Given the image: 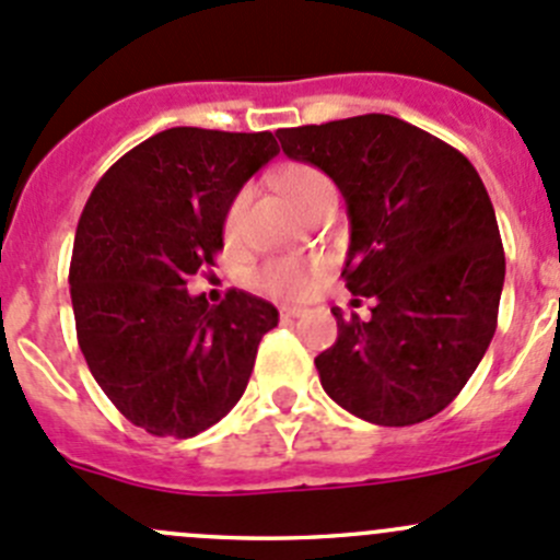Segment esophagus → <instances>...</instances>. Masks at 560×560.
Returning a JSON list of instances; mask_svg holds the SVG:
<instances>
[{
    "label": "esophagus",
    "mask_w": 560,
    "mask_h": 560,
    "mask_svg": "<svg viewBox=\"0 0 560 560\" xmlns=\"http://www.w3.org/2000/svg\"><path fill=\"white\" fill-rule=\"evenodd\" d=\"M279 314H281V319H298V316H303L306 312H303V308H298V306H281Z\"/></svg>",
    "instance_id": "1"
}]
</instances>
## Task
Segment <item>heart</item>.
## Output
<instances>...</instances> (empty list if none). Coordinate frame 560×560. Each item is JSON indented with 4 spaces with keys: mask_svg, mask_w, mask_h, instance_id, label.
I'll use <instances>...</instances> for the list:
<instances>
[{
    "mask_svg": "<svg viewBox=\"0 0 560 560\" xmlns=\"http://www.w3.org/2000/svg\"><path fill=\"white\" fill-rule=\"evenodd\" d=\"M279 186L281 191H284L287 200H290L298 211H306L316 197L325 195V191H332L325 173H319L312 165L284 167L279 175ZM246 206L248 191H238V195L233 197V202L228 206V213H224V235H228V238H235V235L241 233V228H244ZM316 279H319V268L292 257L270 259V262H265L262 268L257 270V287H262L265 292H270V295L276 298H290V301L306 298L316 287Z\"/></svg>",
    "mask_w": 560,
    "mask_h": 560,
    "instance_id": "1",
    "label": "heart"
}]
</instances>
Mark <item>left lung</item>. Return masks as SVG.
<instances>
[{
  "label": "left lung",
  "instance_id": "8db88e82",
  "mask_svg": "<svg viewBox=\"0 0 560 560\" xmlns=\"http://www.w3.org/2000/svg\"><path fill=\"white\" fill-rule=\"evenodd\" d=\"M276 135L341 189L352 228L341 276L374 301L369 319L332 308L338 338L314 360L322 387L374 425L431 420L499 319L506 262L482 178L453 145L385 113Z\"/></svg>",
  "mask_w": 560,
  "mask_h": 560
}]
</instances>
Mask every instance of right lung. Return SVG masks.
I'll return each mask as SVG.
<instances>
[{
    "label": "right lung",
    "instance_id": "add662e5",
    "mask_svg": "<svg viewBox=\"0 0 560 560\" xmlns=\"http://www.w3.org/2000/svg\"><path fill=\"white\" fill-rule=\"evenodd\" d=\"M276 154L270 132L173 127L127 151L83 208L70 262L78 343L113 406L151 436L217 425L279 325L244 290L219 306L186 290L224 246L233 197Z\"/></svg>",
    "mask_w": 560,
    "mask_h": 560
}]
</instances>
